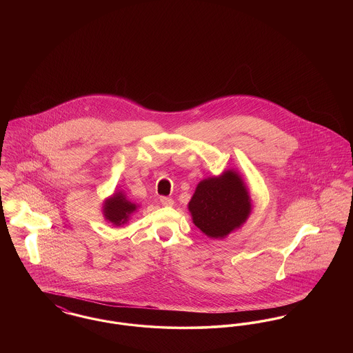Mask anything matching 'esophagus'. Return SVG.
<instances>
[{"label":"esophagus","instance_id":"esophagus-1","mask_svg":"<svg viewBox=\"0 0 353 353\" xmlns=\"http://www.w3.org/2000/svg\"><path fill=\"white\" fill-rule=\"evenodd\" d=\"M160 202H161V205H164V206H172V205H173V200H172L170 197H165V196L160 197Z\"/></svg>","mask_w":353,"mask_h":353}]
</instances>
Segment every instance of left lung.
<instances>
[{
  "instance_id": "obj_1",
  "label": "left lung",
  "mask_w": 353,
  "mask_h": 353,
  "mask_svg": "<svg viewBox=\"0 0 353 353\" xmlns=\"http://www.w3.org/2000/svg\"><path fill=\"white\" fill-rule=\"evenodd\" d=\"M189 210L202 233L210 238H223L248 219L252 203L241 177L228 170L197 185Z\"/></svg>"
}]
</instances>
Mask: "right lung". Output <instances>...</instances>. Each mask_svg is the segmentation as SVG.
<instances>
[{
    "mask_svg": "<svg viewBox=\"0 0 353 353\" xmlns=\"http://www.w3.org/2000/svg\"><path fill=\"white\" fill-rule=\"evenodd\" d=\"M136 210V205L125 199L124 194L115 193L114 197L107 200L104 203V217L114 225H123L128 221L131 213Z\"/></svg>",
    "mask_w": 353,
    "mask_h": 353,
    "instance_id": "right-lung-1",
    "label": "right lung"
}]
</instances>
